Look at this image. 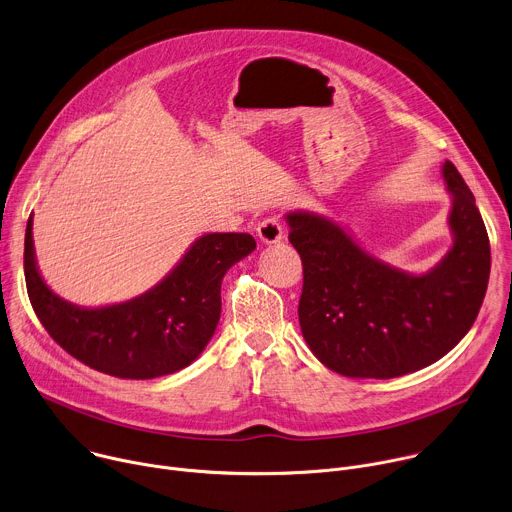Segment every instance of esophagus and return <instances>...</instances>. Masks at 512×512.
Wrapping results in <instances>:
<instances>
[{
	"label": "esophagus",
	"mask_w": 512,
	"mask_h": 512,
	"mask_svg": "<svg viewBox=\"0 0 512 512\" xmlns=\"http://www.w3.org/2000/svg\"><path fill=\"white\" fill-rule=\"evenodd\" d=\"M257 235L265 245H275L283 239V225L279 218H267L259 227H257Z\"/></svg>",
	"instance_id": "esophagus-1"
}]
</instances>
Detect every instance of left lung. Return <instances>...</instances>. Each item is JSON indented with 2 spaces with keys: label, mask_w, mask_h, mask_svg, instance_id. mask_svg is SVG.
<instances>
[{
  "label": "left lung",
  "mask_w": 512,
  "mask_h": 512,
  "mask_svg": "<svg viewBox=\"0 0 512 512\" xmlns=\"http://www.w3.org/2000/svg\"><path fill=\"white\" fill-rule=\"evenodd\" d=\"M452 247L423 273L364 251L332 218L289 210V243L304 265L302 334L328 369L356 379H393L429 367L472 328L490 275V243L474 194L452 162Z\"/></svg>",
  "instance_id": "left-lung-1"
}]
</instances>
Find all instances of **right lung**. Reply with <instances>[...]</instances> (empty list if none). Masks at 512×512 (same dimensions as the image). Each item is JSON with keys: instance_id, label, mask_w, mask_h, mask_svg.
Listing matches in <instances>:
<instances>
[{"instance_id": "1", "label": "right lung", "mask_w": 512, "mask_h": 512, "mask_svg": "<svg viewBox=\"0 0 512 512\" xmlns=\"http://www.w3.org/2000/svg\"><path fill=\"white\" fill-rule=\"evenodd\" d=\"M32 225L30 216L24 273L42 326L87 367L137 381L172 375L200 356L221 320L225 273L257 247L247 233H206L145 294L119 304L83 308L56 296L42 279Z\"/></svg>"}]
</instances>
